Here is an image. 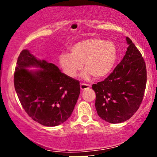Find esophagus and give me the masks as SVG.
<instances>
[{"mask_svg":"<svg viewBox=\"0 0 157 157\" xmlns=\"http://www.w3.org/2000/svg\"><path fill=\"white\" fill-rule=\"evenodd\" d=\"M91 87V86H90L89 84H86V83H82L80 85V89L82 90V91H83V90H86L87 89H89V88Z\"/></svg>","mask_w":157,"mask_h":157,"instance_id":"obj_1","label":"esophagus"}]
</instances>
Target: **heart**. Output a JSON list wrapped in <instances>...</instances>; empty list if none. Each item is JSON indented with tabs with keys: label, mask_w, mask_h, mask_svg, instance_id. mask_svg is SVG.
I'll return each instance as SVG.
<instances>
[{
	"label": "heart",
	"mask_w": 157,
	"mask_h": 157,
	"mask_svg": "<svg viewBox=\"0 0 157 157\" xmlns=\"http://www.w3.org/2000/svg\"><path fill=\"white\" fill-rule=\"evenodd\" d=\"M71 53H63L59 57V63L63 72L70 77L77 76L84 66L82 74L85 80L94 76L101 79L107 76L114 66L117 58V49L111 41L99 38H89L71 45Z\"/></svg>",
	"instance_id": "heart-1"
}]
</instances>
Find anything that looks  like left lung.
I'll list each match as a JSON object with an SVG mask.
<instances>
[{
  "label": "left lung",
  "mask_w": 157,
  "mask_h": 157,
  "mask_svg": "<svg viewBox=\"0 0 157 157\" xmlns=\"http://www.w3.org/2000/svg\"><path fill=\"white\" fill-rule=\"evenodd\" d=\"M126 41L128 47L121 62L107 78L92 86L97 112L110 123L125 122L136 113L146 86L143 57L130 38L126 37Z\"/></svg>",
  "instance_id": "left-lung-1"
}]
</instances>
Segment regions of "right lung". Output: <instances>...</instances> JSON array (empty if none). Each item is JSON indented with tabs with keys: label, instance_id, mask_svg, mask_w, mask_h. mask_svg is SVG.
<instances>
[{
	"label": "right lung",
	"instance_id": "1",
	"mask_svg": "<svg viewBox=\"0 0 157 157\" xmlns=\"http://www.w3.org/2000/svg\"><path fill=\"white\" fill-rule=\"evenodd\" d=\"M14 85L27 114L48 127L70 117L80 92L78 80L61 72L55 64L37 59L28 49L23 50L17 58Z\"/></svg>",
	"mask_w": 157,
	"mask_h": 157
}]
</instances>
